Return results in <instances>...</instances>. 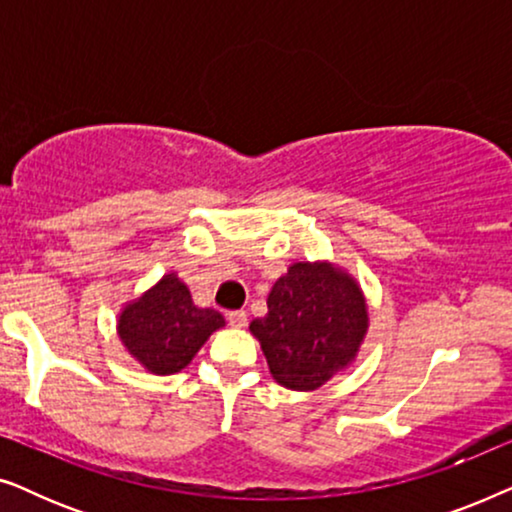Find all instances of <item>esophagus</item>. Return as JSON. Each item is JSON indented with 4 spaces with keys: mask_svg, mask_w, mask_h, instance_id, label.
I'll list each match as a JSON object with an SVG mask.
<instances>
[{
    "mask_svg": "<svg viewBox=\"0 0 512 512\" xmlns=\"http://www.w3.org/2000/svg\"><path fill=\"white\" fill-rule=\"evenodd\" d=\"M247 312L244 310H237V312H228V324L233 328H244L247 326Z\"/></svg>",
    "mask_w": 512,
    "mask_h": 512,
    "instance_id": "obj_1",
    "label": "esophagus"
}]
</instances>
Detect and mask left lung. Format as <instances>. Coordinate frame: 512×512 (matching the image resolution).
Here are the masks:
<instances>
[{"mask_svg": "<svg viewBox=\"0 0 512 512\" xmlns=\"http://www.w3.org/2000/svg\"><path fill=\"white\" fill-rule=\"evenodd\" d=\"M249 331L261 342L272 380L314 391L352 366L368 333V305L347 270L298 261L272 284L268 314Z\"/></svg>", "mask_w": 512, "mask_h": 512, "instance_id": "obj_1", "label": "left lung"}]
</instances>
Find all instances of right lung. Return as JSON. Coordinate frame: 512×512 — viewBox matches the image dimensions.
I'll use <instances>...</instances> for the list:
<instances>
[{
	"label": "right lung",
	"mask_w": 512,
	"mask_h": 512,
	"mask_svg": "<svg viewBox=\"0 0 512 512\" xmlns=\"http://www.w3.org/2000/svg\"><path fill=\"white\" fill-rule=\"evenodd\" d=\"M226 326L221 312L198 307L188 286L170 272L130 300L116 319V331L130 356L153 375L184 370L209 335Z\"/></svg>",
	"instance_id": "add662e5"
}]
</instances>
